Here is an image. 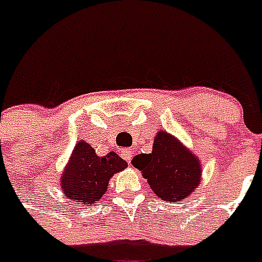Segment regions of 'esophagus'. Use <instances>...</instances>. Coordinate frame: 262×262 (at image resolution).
<instances>
[{"mask_svg":"<svg viewBox=\"0 0 262 262\" xmlns=\"http://www.w3.org/2000/svg\"><path fill=\"white\" fill-rule=\"evenodd\" d=\"M121 156H122L123 159L126 160L127 163H130L133 152H132V149H129V148H127V149H122V151H121Z\"/></svg>","mask_w":262,"mask_h":262,"instance_id":"34e87169","label":"esophagus"}]
</instances>
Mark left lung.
Listing matches in <instances>:
<instances>
[{
    "mask_svg": "<svg viewBox=\"0 0 262 262\" xmlns=\"http://www.w3.org/2000/svg\"><path fill=\"white\" fill-rule=\"evenodd\" d=\"M132 164L143 172L154 193L168 203L183 201L200 185L197 156L164 130L156 135L151 154L136 155Z\"/></svg>",
    "mask_w": 262,
    "mask_h": 262,
    "instance_id": "obj_1",
    "label": "left lung"
}]
</instances>
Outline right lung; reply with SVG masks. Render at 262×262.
I'll return each mask as SVG.
<instances>
[{
  "label": "right lung",
  "instance_id": "1",
  "mask_svg": "<svg viewBox=\"0 0 262 262\" xmlns=\"http://www.w3.org/2000/svg\"><path fill=\"white\" fill-rule=\"evenodd\" d=\"M126 167V162L115 152L98 156L94 148L81 140L63 170L61 189L68 200L94 205L104 195L111 177Z\"/></svg>",
  "mask_w": 262,
  "mask_h": 262
}]
</instances>
